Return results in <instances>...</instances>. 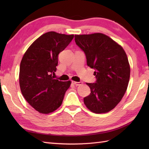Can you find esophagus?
<instances>
[{"label":"esophagus","instance_id":"obj_1","mask_svg":"<svg viewBox=\"0 0 149 149\" xmlns=\"http://www.w3.org/2000/svg\"><path fill=\"white\" fill-rule=\"evenodd\" d=\"M72 83L74 84H75V86H79V85L83 84V82H81V81H80V82H75V81H72Z\"/></svg>","mask_w":149,"mask_h":149}]
</instances>
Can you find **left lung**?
Returning a JSON list of instances; mask_svg holds the SVG:
<instances>
[{"label":"left lung","mask_w":149,"mask_h":149,"mask_svg":"<svg viewBox=\"0 0 149 149\" xmlns=\"http://www.w3.org/2000/svg\"><path fill=\"white\" fill-rule=\"evenodd\" d=\"M84 52L87 65L95 70L97 81L86 83L91 93L84 103L91 111L105 113L115 108L124 95L130 78V66L122 47L102 33L75 35Z\"/></svg>","instance_id":"left-lung-1"}]
</instances>
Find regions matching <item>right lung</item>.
<instances>
[{"label":"right lung","mask_w":149,"mask_h":149,"mask_svg":"<svg viewBox=\"0 0 149 149\" xmlns=\"http://www.w3.org/2000/svg\"><path fill=\"white\" fill-rule=\"evenodd\" d=\"M74 38V34L50 31L31 44L22 58L19 73L21 92L38 111L48 114L61 105L71 81L54 79L58 55Z\"/></svg>","instance_id":"right-lung-1"}]
</instances>
